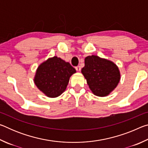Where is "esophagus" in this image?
<instances>
[{
    "mask_svg": "<svg viewBox=\"0 0 148 148\" xmlns=\"http://www.w3.org/2000/svg\"><path fill=\"white\" fill-rule=\"evenodd\" d=\"M76 70L77 71H81V66H76Z\"/></svg>",
    "mask_w": 148,
    "mask_h": 148,
    "instance_id": "34e87169",
    "label": "esophagus"
}]
</instances>
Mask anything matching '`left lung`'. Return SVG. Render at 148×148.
I'll return each instance as SVG.
<instances>
[{
  "label": "left lung",
  "mask_w": 148,
  "mask_h": 148,
  "mask_svg": "<svg viewBox=\"0 0 148 148\" xmlns=\"http://www.w3.org/2000/svg\"><path fill=\"white\" fill-rule=\"evenodd\" d=\"M82 73L93 94L99 97L109 95L120 80L119 71L116 64L96 56L86 57Z\"/></svg>",
  "instance_id": "8db88e82"
}]
</instances>
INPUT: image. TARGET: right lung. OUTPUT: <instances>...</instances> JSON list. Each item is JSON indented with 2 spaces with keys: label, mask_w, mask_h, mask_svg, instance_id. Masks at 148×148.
<instances>
[{
  "label": "right lung",
  "mask_w": 148,
  "mask_h": 148,
  "mask_svg": "<svg viewBox=\"0 0 148 148\" xmlns=\"http://www.w3.org/2000/svg\"><path fill=\"white\" fill-rule=\"evenodd\" d=\"M76 70L69 62L53 57L39 65L34 77V84L47 97L54 98L66 88L69 78Z\"/></svg>",
  "instance_id": "add662e5"
}]
</instances>
